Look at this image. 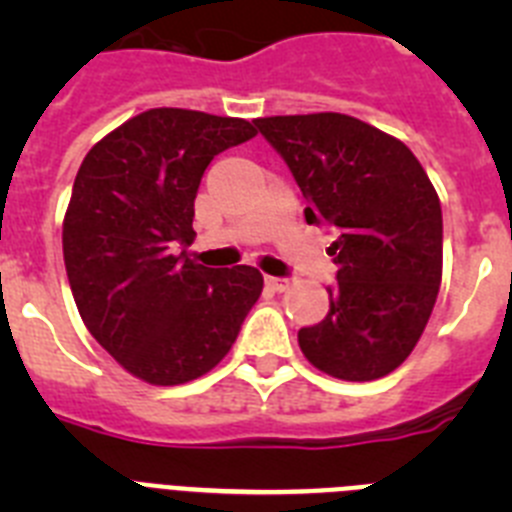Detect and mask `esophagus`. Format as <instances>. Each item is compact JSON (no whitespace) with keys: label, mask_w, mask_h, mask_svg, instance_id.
Returning a JSON list of instances; mask_svg holds the SVG:
<instances>
[{"label":"esophagus","mask_w":512,"mask_h":512,"mask_svg":"<svg viewBox=\"0 0 512 512\" xmlns=\"http://www.w3.org/2000/svg\"><path fill=\"white\" fill-rule=\"evenodd\" d=\"M289 279H282V277H266V287H271L274 292H284V289L289 287Z\"/></svg>","instance_id":"34e87169"}]
</instances>
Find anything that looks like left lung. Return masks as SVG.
I'll list each match as a JSON object with an SVG mask.
<instances>
[{
    "label": "left lung",
    "instance_id": "1",
    "mask_svg": "<svg viewBox=\"0 0 512 512\" xmlns=\"http://www.w3.org/2000/svg\"><path fill=\"white\" fill-rule=\"evenodd\" d=\"M307 200L310 225L336 228L330 310L297 333L315 369L346 382L395 372L423 336L443 271L441 202L402 140L341 112L259 117Z\"/></svg>",
    "mask_w": 512,
    "mask_h": 512
}]
</instances>
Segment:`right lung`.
Returning a JSON list of instances; mask_svg holds the SVG:
<instances>
[{
  "instance_id": "1",
  "label": "right lung",
  "mask_w": 512,
  "mask_h": 512,
  "mask_svg": "<svg viewBox=\"0 0 512 512\" xmlns=\"http://www.w3.org/2000/svg\"><path fill=\"white\" fill-rule=\"evenodd\" d=\"M256 135L248 120L156 107L122 122L84 156L63 217V264L99 346L156 387L215 369L238 338L264 277L210 269L194 241V197L217 153Z\"/></svg>"
}]
</instances>
